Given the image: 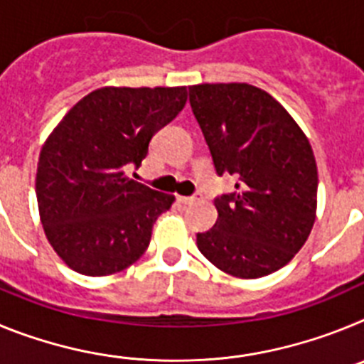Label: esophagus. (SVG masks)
Instances as JSON below:
<instances>
[{
    "mask_svg": "<svg viewBox=\"0 0 364 364\" xmlns=\"http://www.w3.org/2000/svg\"><path fill=\"white\" fill-rule=\"evenodd\" d=\"M197 200V198L195 197H178V202L180 204H184V205H188V204H193V202Z\"/></svg>",
    "mask_w": 364,
    "mask_h": 364,
    "instance_id": "34e87169",
    "label": "esophagus"
}]
</instances>
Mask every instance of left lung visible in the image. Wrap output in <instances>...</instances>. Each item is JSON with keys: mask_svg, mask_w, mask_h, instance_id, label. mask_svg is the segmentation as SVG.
Segmentation results:
<instances>
[{"mask_svg": "<svg viewBox=\"0 0 364 364\" xmlns=\"http://www.w3.org/2000/svg\"><path fill=\"white\" fill-rule=\"evenodd\" d=\"M189 104L218 176V218L197 233L202 255L240 279L264 277L306 242L317 208V166L308 138L277 100L250 83L189 87Z\"/></svg>", "mask_w": 364, "mask_h": 364, "instance_id": "obj_1", "label": "left lung"}]
</instances>
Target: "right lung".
Returning <instances> with one entry per match:
<instances>
[{"label":"right lung","instance_id":"1","mask_svg":"<svg viewBox=\"0 0 364 364\" xmlns=\"http://www.w3.org/2000/svg\"><path fill=\"white\" fill-rule=\"evenodd\" d=\"M186 87H104L82 98L40 153L36 197L45 235L69 268L102 277L146 253L175 197L125 178L154 134L186 105Z\"/></svg>","mask_w":364,"mask_h":364}]
</instances>
